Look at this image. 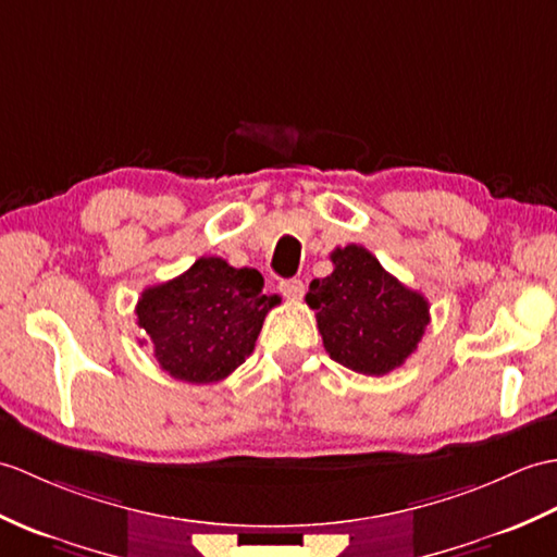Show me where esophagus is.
Returning <instances> with one entry per match:
<instances>
[{"mask_svg":"<svg viewBox=\"0 0 557 557\" xmlns=\"http://www.w3.org/2000/svg\"><path fill=\"white\" fill-rule=\"evenodd\" d=\"M280 292H282L284 296H287V299H292V301L301 299V296H304V282L296 280V277L282 280V282H280Z\"/></svg>","mask_w":557,"mask_h":557,"instance_id":"34e87169","label":"esophagus"}]
</instances>
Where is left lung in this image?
I'll return each instance as SVG.
<instances>
[{
	"mask_svg": "<svg viewBox=\"0 0 557 557\" xmlns=\"http://www.w3.org/2000/svg\"><path fill=\"white\" fill-rule=\"evenodd\" d=\"M330 258L332 275L310 282L306 294L325 351L370 377L400 368L430 325V304L358 244L334 249Z\"/></svg>",
	"mask_w": 557,
	"mask_h": 557,
	"instance_id": "1",
	"label": "left lung"
}]
</instances>
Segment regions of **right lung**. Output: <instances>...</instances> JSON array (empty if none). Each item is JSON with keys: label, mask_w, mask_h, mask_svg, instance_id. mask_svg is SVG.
<instances>
[{"label": "right lung", "mask_w": 557, "mask_h": 557, "mask_svg": "<svg viewBox=\"0 0 557 557\" xmlns=\"http://www.w3.org/2000/svg\"><path fill=\"white\" fill-rule=\"evenodd\" d=\"M280 296L263 294V275L201 256L175 280L153 284L137 301V325L153 358L175 380H225L253 354L268 310Z\"/></svg>", "instance_id": "add662e5"}]
</instances>
